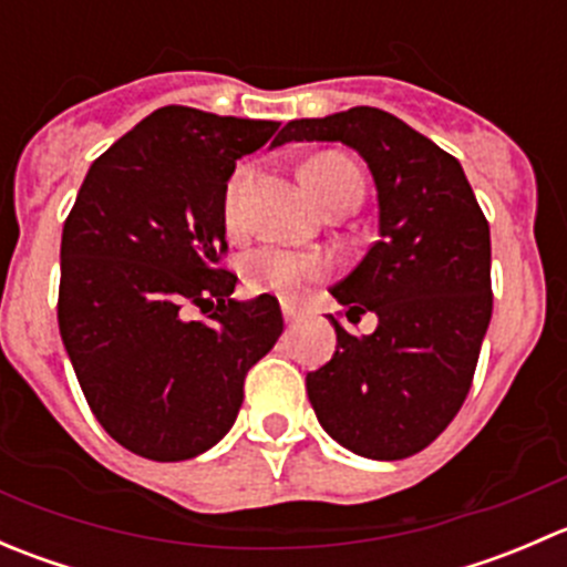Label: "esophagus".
<instances>
[{
	"label": "esophagus",
	"instance_id": "1",
	"mask_svg": "<svg viewBox=\"0 0 567 567\" xmlns=\"http://www.w3.org/2000/svg\"><path fill=\"white\" fill-rule=\"evenodd\" d=\"M282 316H285V320H288V323H296V320L301 318V312L296 310V307L290 305V301H282Z\"/></svg>",
	"mask_w": 567,
	"mask_h": 567
}]
</instances>
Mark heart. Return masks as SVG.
I'll list each match as a JSON object with an SVG mask.
<instances>
[{
	"mask_svg": "<svg viewBox=\"0 0 567 567\" xmlns=\"http://www.w3.org/2000/svg\"><path fill=\"white\" fill-rule=\"evenodd\" d=\"M305 186L310 188L312 197L318 203H326L334 194L346 192V188L362 186V175L340 153H320V156L310 158L301 169ZM244 183V173H238L230 181L225 199V219L227 225H236L238 216V188ZM323 274V260L318 255H307V251H293L285 247H257L247 251L244 257V277L251 290H271V293L296 296L320 279Z\"/></svg>",
	"mask_w": 567,
	"mask_h": 567,
	"instance_id": "b5f03b06",
	"label": "heart"
}]
</instances>
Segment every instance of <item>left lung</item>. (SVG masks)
<instances>
[{
    "label": "left lung",
    "mask_w": 567,
    "mask_h": 567,
    "mask_svg": "<svg viewBox=\"0 0 567 567\" xmlns=\"http://www.w3.org/2000/svg\"><path fill=\"white\" fill-rule=\"evenodd\" d=\"M285 142H342L368 164L379 241L331 288L346 318L373 312V334L329 316L337 351L307 375L326 433L351 453L400 461L458 414L491 323V233L458 158L373 106L290 120Z\"/></svg>",
    "instance_id": "8db88e82"
}]
</instances>
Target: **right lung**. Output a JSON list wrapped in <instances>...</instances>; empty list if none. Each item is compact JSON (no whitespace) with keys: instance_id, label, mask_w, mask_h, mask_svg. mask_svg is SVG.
I'll return each mask as SVG.
<instances>
[{"instance_id":"obj_1","label":"right lung","mask_w":567,"mask_h":567,"mask_svg":"<svg viewBox=\"0 0 567 567\" xmlns=\"http://www.w3.org/2000/svg\"><path fill=\"white\" fill-rule=\"evenodd\" d=\"M277 128L156 109L90 164L62 227V346L95 420L142 458L186 461L221 442L247 370L282 334L279 301L233 299L236 274L216 266L227 181ZM188 306L212 320L186 319Z\"/></svg>"}]
</instances>
